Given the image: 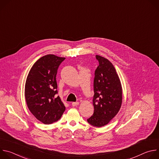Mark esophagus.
Returning <instances> with one entry per match:
<instances>
[{
    "label": "esophagus",
    "instance_id": "1",
    "mask_svg": "<svg viewBox=\"0 0 159 159\" xmlns=\"http://www.w3.org/2000/svg\"><path fill=\"white\" fill-rule=\"evenodd\" d=\"M79 104V102H73L72 103V106H78Z\"/></svg>",
    "mask_w": 159,
    "mask_h": 159
}]
</instances>
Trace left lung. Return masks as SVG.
<instances>
[{
  "label": "left lung",
  "instance_id": "1",
  "mask_svg": "<svg viewBox=\"0 0 159 159\" xmlns=\"http://www.w3.org/2000/svg\"><path fill=\"white\" fill-rule=\"evenodd\" d=\"M99 65L94 79V114L87 122L96 127L108 124L120 109L122 103V87L113 65L106 58L96 55Z\"/></svg>",
  "mask_w": 159,
  "mask_h": 159
}]
</instances>
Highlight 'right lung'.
Returning a JSON list of instances; mask_svg holds the SVG:
<instances>
[{
	"label": "right lung",
	"mask_w": 159,
	"mask_h": 159,
	"mask_svg": "<svg viewBox=\"0 0 159 159\" xmlns=\"http://www.w3.org/2000/svg\"><path fill=\"white\" fill-rule=\"evenodd\" d=\"M65 58L47 55L38 60L26 79L25 94L28 107L34 117L44 124L57 121L65 107L58 96L56 76Z\"/></svg>",
	"instance_id": "add662e5"
}]
</instances>
